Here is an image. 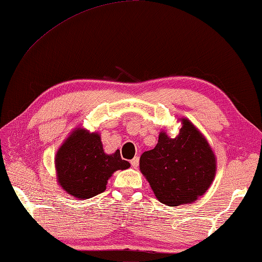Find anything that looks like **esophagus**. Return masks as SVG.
<instances>
[{"label":"esophagus","instance_id":"obj_1","mask_svg":"<svg viewBox=\"0 0 262 262\" xmlns=\"http://www.w3.org/2000/svg\"><path fill=\"white\" fill-rule=\"evenodd\" d=\"M139 162H140V159H139V157H134L130 161V164H132V166L134 167V168H136L137 166H139Z\"/></svg>","mask_w":262,"mask_h":262}]
</instances>
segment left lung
<instances>
[{"label":"left lung","instance_id":"1","mask_svg":"<svg viewBox=\"0 0 262 262\" xmlns=\"http://www.w3.org/2000/svg\"><path fill=\"white\" fill-rule=\"evenodd\" d=\"M176 137L162 130L158 143L140 158V171L163 205H190L215 179L217 161L209 142L192 121L180 118Z\"/></svg>","mask_w":262,"mask_h":262}]
</instances>
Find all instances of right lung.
<instances>
[{
  "mask_svg": "<svg viewBox=\"0 0 262 262\" xmlns=\"http://www.w3.org/2000/svg\"><path fill=\"white\" fill-rule=\"evenodd\" d=\"M54 163L57 184L77 200L103 193L115 171L130 166L119 150L111 155L104 151L99 133L83 127L75 128L62 142Z\"/></svg>",
  "mask_w": 262,
  "mask_h": 262,
  "instance_id": "right-lung-1",
  "label": "right lung"
}]
</instances>
